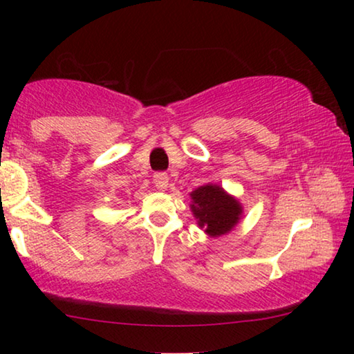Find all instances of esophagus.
<instances>
[{"mask_svg":"<svg viewBox=\"0 0 354 354\" xmlns=\"http://www.w3.org/2000/svg\"><path fill=\"white\" fill-rule=\"evenodd\" d=\"M153 181L156 184V187L164 190V189H167V185H169V175L164 171H158V173H154Z\"/></svg>","mask_w":354,"mask_h":354,"instance_id":"esophagus-1","label":"esophagus"}]
</instances>
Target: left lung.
<instances>
[{
  "mask_svg": "<svg viewBox=\"0 0 354 354\" xmlns=\"http://www.w3.org/2000/svg\"><path fill=\"white\" fill-rule=\"evenodd\" d=\"M195 218L209 236L218 237L230 232L241 218L242 207L218 185H201L190 194Z\"/></svg>",
  "mask_w": 354,
  "mask_h": 354,
  "instance_id": "8db88e82",
  "label": "left lung"
}]
</instances>
